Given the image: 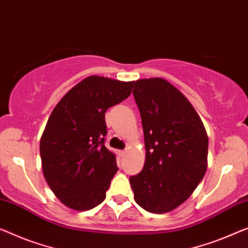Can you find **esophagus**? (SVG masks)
<instances>
[{"label":"esophagus","mask_w":248,"mask_h":248,"mask_svg":"<svg viewBox=\"0 0 248 248\" xmlns=\"http://www.w3.org/2000/svg\"><path fill=\"white\" fill-rule=\"evenodd\" d=\"M125 154H127V149H124V150H121V151H120V155H121V156H123V157L124 156Z\"/></svg>","instance_id":"esophagus-1"}]
</instances>
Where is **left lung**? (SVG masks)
Instances as JSON below:
<instances>
[{"mask_svg":"<svg viewBox=\"0 0 248 248\" xmlns=\"http://www.w3.org/2000/svg\"><path fill=\"white\" fill-rule=\"evenodd\" d=\"M134 88L146 147L142 170L130 177L135 201L147 212L168 213L204 178L208 137L191 103L168 81L141 79Z\"/></svg>","mask_w":248,"mask_h":248,"instance_id":"obj_1","label":"left lung"}]
</instances>
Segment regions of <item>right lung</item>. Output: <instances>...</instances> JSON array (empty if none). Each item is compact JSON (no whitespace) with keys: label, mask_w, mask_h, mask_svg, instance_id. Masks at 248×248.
Instances as JSON below:
<instances>
[{"label":"right lung","mask_w":248,"mask_h":248,"mask_svg":"<svg viewBox=\"0 0 248 248\" xmlns=\"http://www.w3.org/2000/svg\"><path fill=\"white\" fill-rule=\"evenodd\" d=\"M134 82L90 76L73 87L50 114L40 155L44 178L54 195L75 210L105 201L116 155L107 149L105 113L131 93Z\"/></svg>","instance_id":"obj_1"}]
</instances>
